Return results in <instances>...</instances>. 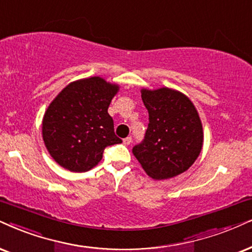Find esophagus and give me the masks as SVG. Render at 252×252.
Instances as JSON below:
<instances>
[{
  "label": "esophagus",
  "mask_w": 252,
  "mask_h": 252,
  "mask_svg": "<svg viewBox=\"0 0 252 252\" xmlns=\"http://www.w3.org/2000/svg\"><path fill=\"white\" fill-rule=\"evenodd\" d=\"M131 141H132L131 137H126V138L123 139V144H124V145H129L130 143H131Z\"/></svg>",
  "instance_id": "34e87169"
}]
</instances>
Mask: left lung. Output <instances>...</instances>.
Segmentation results:
<instances>
[{"instance_id": "1", "label": "left lung", "mask_w": 252, "mask_h": 252, "mask_svg": "<svg viewBox=\"0 0 252 252\" xmlns=\"http://www.w3.org/2000/svg\"><path fill=\"white\" fill-rule=\"evenodd\" d=\"M142 100L149 111L144 141L132 154L146 174L156 180L184 173L199 157L203 130L195 106L176 89L142 88Z\"/></svg>"}]
</instances>
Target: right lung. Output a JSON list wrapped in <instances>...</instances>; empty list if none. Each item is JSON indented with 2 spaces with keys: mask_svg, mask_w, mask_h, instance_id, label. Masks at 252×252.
<instances>
[{
  "mask_svg": "<svg viewBox=\"0 0 252 252\" xmlns=\"http://www.w3.org/2000/svg\"><path fill=\"white\" fill-rule=\"evenodd\" d=\"M117 84L100 76L66 86L44 114L41 135L51 157L71 172H86L102 159L103 150L120 144L108 108Z\"/></svg>",
  "mask_w": 252,
  "mask_h": 252,
  "instance_id": "add662e5",
  "label": "right lung"
}]
</instances>
